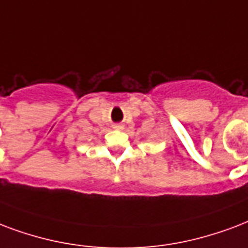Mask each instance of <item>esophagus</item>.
<instances>
[{"mask_svg":"<svg viewBox=\"0 0 248 248\" xmlns=\"http://www.w3.org/2000/svg\"><path fill=\"white\" fill-rule=\"evenodd\" d=\"M117 127H121V126H117Z\"/></svg>","mask_w":248,"mask_h":248,"instance_id":"34e87169","label":"esophagus"}]
</instances>
